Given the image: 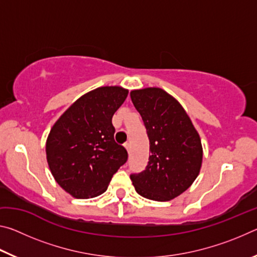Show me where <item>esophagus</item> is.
Listing matches in <instances>:
<instances>
[{
    "instance_id": "1",
    "label": "esophagus",
    "mask_w": 257,
    "mask_h": 257,
    "mask_svg": "<svg viewBox=\"0 0 257 257\" xmlns=\"http://www.w3.org/2000/svg\"><path fill=\"white\" fill-rule=\"evenodd\" d=\"M124 147H125V150L128 151V153H130V143H124Z\"/></svg>"
}]
</instances>
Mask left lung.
<instances>
[{
  "mask_svg": "<svg viewBox=\"0 0 257 257\" xmlns=\"http://www.w3.org/2000/svg\"><path fill=\"white\" fill-rule=\"evenodd\" d=\"M130 97L144 121L151 153L145 170L130 179L141 196L171 201L188 189L199 175L201 137L185 108L164 89H134Z\"/></svg>",
  "mask_w": 257,
  "mask_h": 257,
  "instance_id": "8db88e82",
  "label": "left lung"
}]
</instances>
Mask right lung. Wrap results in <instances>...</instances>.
<instances>
[{
  "label": "right lung",
  "instance_id": "obj_1",
  "mask_svg": "<svg viewBox=\"0 0 257 257\" xmlns=\"http://www.w3.org/2000/svg\"><path fill=\"white\" fill-rule=\"evenodd\" d=\"M128 89L103 86L73 102L56 120L46 139V160L61 188L75 198L103 194L128 153L114 142L112 116Z\"/></svg>",
  "mask_w": 257,
  "mask_h": 257
}]
</instances>
